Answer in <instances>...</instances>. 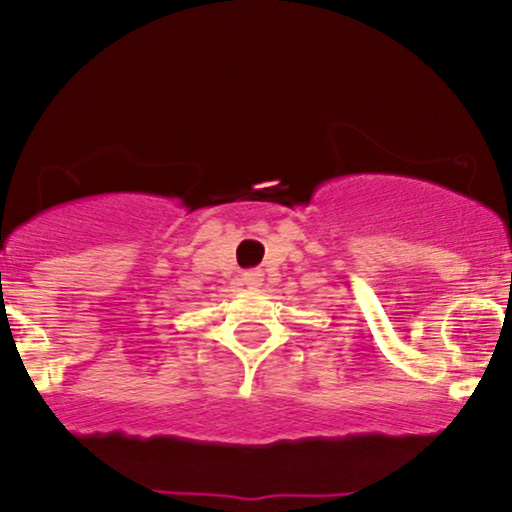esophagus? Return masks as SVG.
<instances>
[{"instance_id":"obj_1","label":"esophagus","mask_w":512,"mask_h":512,"mask_svg":"<svg viewBox=\"0 0 512 512\" xmlns=\"http://www.w3.org/2000/svg\"><path fill=\"white\" fill-rule=\"evenodd\" d=\"M262 274L260 272H245L243 274V286H248V289H260L262 286Z\"/></svg>"}]
</instances>
